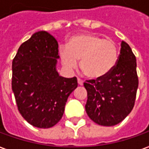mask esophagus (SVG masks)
<instances>
[{
	"label": "esophagus",
	"instance_id": "obj_1",
	"mask_svg": "<svg viewBox=\"0 0 149 149\" xmlns=\"http://www.w3.org/2000/svg\"><path fill=\"white\" fill-rule=\"evenodd\" d=\"M77 82H78V85H80V86H82L83 85V81L81 79H80V78L77 79Z\"/></svg>",
	"mask_w": 149,
	"mask_h": 149
}]
</instances>
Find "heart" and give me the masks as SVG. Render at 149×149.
<instances>
[{
	"label": "heart",
	"mask_w": 149,
	"mask_h": 149,
	"mask_svg": "<svg viewBox=\"0 0 149 149\" xmlns=\"http://www.w3.org/2000/svg\"><path fill=\"white\" fill-rule=\"evenodd\" d=\"M59 56L68 70H73L80 60V68L90 79H99L110 73L118 62L116 44L93 33H78L59 47Z\"/></svg>",
	"instance_id": "heart-1"
}]
</instances>
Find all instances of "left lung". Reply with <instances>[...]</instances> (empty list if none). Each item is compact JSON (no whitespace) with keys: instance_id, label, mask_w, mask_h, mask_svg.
I'll return each instance as SVG.
<instances>
[{"instance_id":"8db88e82","label":"left lung","mask_w":149,"mask_h":149,"mask_svg":"<svg viewBox=\"0 0 149 149\" xmlns=\"http://www.w3.org/2000/svg\"><path fill=\"white\" fill-rule=\"evenodd\" d=\"M136 58L130 45L120 44V54L114 69L99 79L84 82L87 91L86 111L91 120L103 126L120 123L133 110L139 80Z\"/></svg>"}]
</instances>
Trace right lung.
Here are the masks:
<instances>
[{
  "label": "right lung",
  "mask_w": 149,
  "mask_h": 149,
  "mask_svg": "<svg viewBox=\"0 0 149 149\" xmlns=\"http://www.w3.org/2000/svg\"><path fill=\"white\" fill-rule=\"evenodd\" d=\"M58 44L39 30L21 44L12 62V91L18 110L31 125L49 129L63 116L77 77L66 78L57 71Z\"/></svg>",
  "instance_id": "obj_1"
}]
</instances>
